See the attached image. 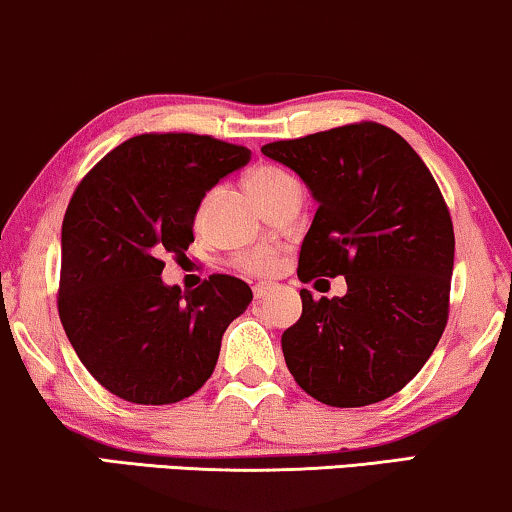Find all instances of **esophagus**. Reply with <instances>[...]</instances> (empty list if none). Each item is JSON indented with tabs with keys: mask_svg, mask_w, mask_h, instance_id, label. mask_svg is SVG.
Returning a JSON list of instances; mask_svg holds the SVG:
<instances>
[{
	"mask_svg": "<svg viewBox=\"0 0 512 512\" xmlns=\"http://www.w3.org/2000/svg\"><path fill=\"white\" fill-rule=\"evenodd\" d=\"M272 293V284H256L254 286V298L256 300H263L265 296H270Z\"/></svg>",
	"mask_w": 512,
	"mask_h": 512,
	"instance_id": "esophagus-1",
	"label": "esophagus"
}]
</instances>
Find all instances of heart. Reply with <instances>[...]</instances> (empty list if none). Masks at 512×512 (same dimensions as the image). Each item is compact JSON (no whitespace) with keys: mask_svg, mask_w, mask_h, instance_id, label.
Instances as JSON below:
<instances>
[{"mask_svg":"<svg viewBox=\"0 0 512 512\" xmlns=\"http://www.w3.org/2000/svg\"><path fill=\"white\" fill-rule=\"evenodd\" d=\"M293 188H300L298 181L277 165H261L249 174V191L261 205L286 191H293ZM202 212H205V205L200 207L198 219H202ZM237 265H240L244 272H249V275L265 277L277 272L279 258L272 254L270 249H251L244 251L242 256H237Z\"/></svg>","mask_w":512,"mask_h":512,"instance_id":"b5f03b06","label":"heart"}]
</instances>
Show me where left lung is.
I'll list each match as a JSON object with an SVG mask.
<instances>
[{
	"label": "left lung",
	"instance_id": "1",
	"mask_svg": "<svg viewBox=\"0 0 512 512\" xmlns=\"http://www.w3.org/2000/svg\"><path fill=\"white\" fill-rule=\"evenodd\" d=\"M298 174L317 214L298 279L338 277L345 296L314 300L282 335L293 380L333 408L401 391L436 349L450 310L454 230L415 149L380 123L342 125L261 149Z\"/></svg>",
	"mask_w": 512,
	"mask_h": 512
}]
</instances>
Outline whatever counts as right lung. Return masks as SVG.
Masks as SVG:
<instances>
[{"mask_svg": "<svg viewBox=\"0 0 512 512\" xmlns=\"http://www.w3.org/2000/svg\"><path fill=\"white\" fill-rule=\"evenodd\" d=\"M249 160L244 146L207 135H139L76 186L62 221L58 312L88 373L123 401L167 405L195 394L230 321L254 298L230 275L188 293L160 277V256H181L193 242L207 191Z\"/></svg>", "mask_w": 512, "mask_h": 512, "instance_id": "right-lung-1", "label": "right lung"}]
</instances>
